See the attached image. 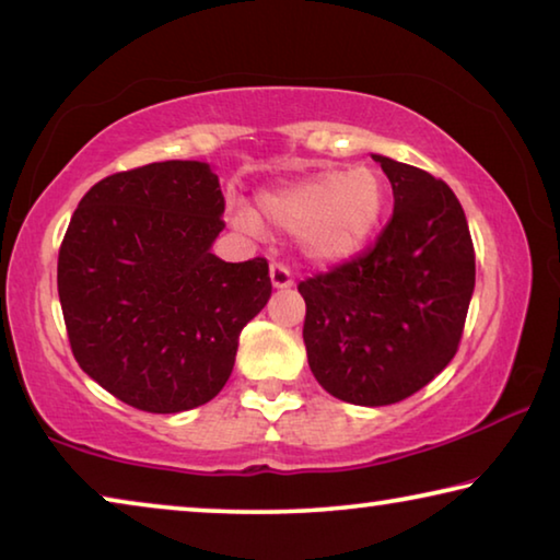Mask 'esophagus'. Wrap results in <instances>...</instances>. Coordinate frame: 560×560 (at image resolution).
I'll return each instance as SVG.
<instances>
[{"instance_id":"esophagus-1","label":"esophagus","mask_w":560,"mask_h":560,"mask_svg":"<svg viewBox=\"0 0 560 560\" xmlns=\"http://www.w3.org/2000/svg\"><path fill=\"white\" fill-rule=\"evenodd\" d=\"M269 279H271V287L273 289H291L293 287L291 271L283 267V264H271V267H269Z\"/></svg>"}]
</instances>
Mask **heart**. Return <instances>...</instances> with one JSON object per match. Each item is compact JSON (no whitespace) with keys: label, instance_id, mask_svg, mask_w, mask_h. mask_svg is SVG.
<instances>
[{"label":"heart","instance_id":"b5f03b06","mask_svg":"<svg viewBox=\"0 0 560 560\" xmlns=\"http://www.w3.org/2000/svg\"><path fill=\"white\" fill-rule=\"evenodd\" d=\"M259 214L283 234H296L301 257L320 269L353 261L373 240L385 212V183L373 167L320 170L264 189ZM236 230L257 234L261 220L234 207Z\"/></svg>","mask_w":560,"mask_h":560}]
</instances>
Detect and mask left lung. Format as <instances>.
I'll use <instances>...</instances> for the list:
<instances>
[{"label":"left lung","mask_w":560,"mask_h":560,"mask_svg":"<svg viewBox=\"0 0 560 560\" xmlns=\"http://www.w3.org/2000/svg\"><path fill=\"white\" fill-rule=\"evenodd\" d=\"M393 217L371 252L299 283L311 373L338 400L381 407L438 377L457 353L474 293V246L452 189L373 155Z\"/></svg>","instance_id":"8db88e82"}]
</instances>
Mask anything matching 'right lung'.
I'll use <instances>...</instances> for the list:
<instances>
[{
    "label": "right lung",
    "instance_id": "add662e5",
    "mask_svg": "<svg viewBox=\"0 0 560 560\" xmlns=\"http://www.w3.org/2000/svg\"><path fill=\"white\" fill-rule=\"evenodd\" d=\"M220 177L165 160L93 185L59 252V299L83 373L158 415L210 402L230 381L240 334L267 306V259L222 261Z\"/></svg>",
    "mask_w": 560,
    "mask_h": 560
}]
</instances>
